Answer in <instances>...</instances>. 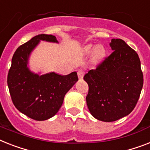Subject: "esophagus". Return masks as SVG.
<instances>
[{"mask_svg": "<svg viewBox=\"0 0 150 150\" xmlns=\"http://www.w3.org/2000/svg\"><path fill=\"white\" fill-rule=\"evenodd\" d=\"M85 75V71L82 69H79L78 70V76H79V79H83V76Z\"/></svg>", "mask_w": 150, "mask_h": 150, "instance_id": "esophagus-1", "label": "esophagus"}]
</instances>
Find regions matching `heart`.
<instances>
[{"instance_id": "obj_1", "label": "heart", "mask_w": 150, "mask_h": 150, "mask_svg": "<svg viewBox=\"0 0 150 150\" xmlns=\"http://www.w3.org/2000/svg\"><path fill=\"white\" fill-rule=\"evenodd\" d=\"M92 49V45H88L86 47V50H87V51H91ZM104 53H105L104 49H103V47H101V46H98V47H96V49H95L94 54L96 58H101V57H103Z\"/></svg>"}]
</instances>
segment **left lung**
I'll return each mask as SVG.
<instances>
[{"instance_id":"obj_1","label":"left lung","mask_w":150,"mask_h":150,"mask_svg":"<svg viewBox=\"0 0 150 150\" xmlns=\"http://www.w3.org/2000/svg\"><path fill=\"white\" fill-rule=\"evenodd\" d=\"M113 52L88 71L84 80L88 85L86 103L96 119L113 122L129 115L138 102L143 74L136 51L122 39L113 38Z\"/></svg>"}]
</instances>
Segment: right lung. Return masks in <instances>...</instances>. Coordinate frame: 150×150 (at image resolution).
<instances>
[{"label":"right lung","mask_w":150,"mask_h":150,"mask_svg":"<svg viewBox=\"0 0 150 150\" xmlns=\"http://www.w3.org/2000/svg\"><path fill=\"white\" fill-rule=\"evenodd\" d=\"M58 42L52 35H38L17 48L8 75V86L14 106L37 121L54 116L64 96L79 80L77 72L60 75L54 72L38 75L27 67L30 53L39 41Z\"/></svg>","instance_id":"obj_1"}]
</instances>
